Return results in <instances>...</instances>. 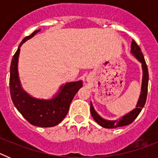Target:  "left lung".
<instances>
[{
    "label": "left lung",
    "instance_id": "1",
    "mask_svg": "<svg viewBox=\"0 0 158 158\" xmlns=\"http://www.w3.org/2000/svg\"><path fill=\"white\" fill-rule=\"evenodd\" d=\"M131 52L134 56L138 59L139 62L142 63V88H141V94L139 96V99L137 103L136 107L131 111L128 112L125 115L121 117L119 119H115V120H107L102 118L98 113L95 111L92 102L90 103V111H91L92 116L93 117L94 120L96 121L99 125L104 128H116L119 127H123L129 125L131 123L135 120L137 116L139 115V113L142 111V107H144L146 101V97H147L148 92V81H149V73H148L147 65H146V61H145L144 56L142 54L141 49L139 46L137 45L135 40H132L131 46Z\"/></svg>",
    "mask_w": 158,
    "mask_h": 158
}]
</instances>
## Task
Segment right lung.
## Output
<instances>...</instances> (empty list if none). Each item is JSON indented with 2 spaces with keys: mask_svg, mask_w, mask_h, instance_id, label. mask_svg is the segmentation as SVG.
Listing matches in <instances>:
<instances>
[{
  "mask_svg": "<svg viewBox=\"0 0 158 158\" xmlns=\"http://www.w3.org/2000/svg\"><path fill=\"white\" fill-rule=\"evenodd\" d=\"M39 31H40V29L25 37L12 58L9 79L10 94L16 109L31 124L41 127H51L63 120L69 111L73 99L83 85L82 81L65 83L59 88L58 93L50 100L35 98L23 90L18 73L20 47Z\"/></svg>",
  "mask_w": 158,
  "mask_h": 158,
  "instance_id": "obj_1",
  "label": "right lung"
}]
</instances>
